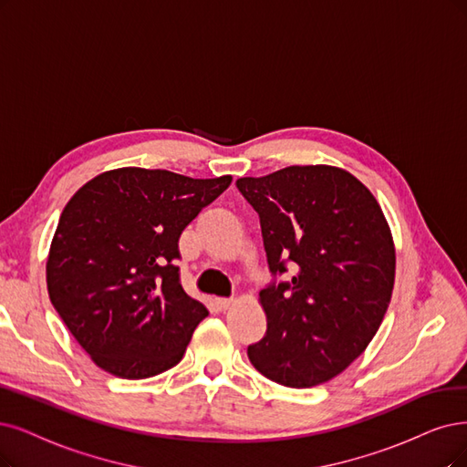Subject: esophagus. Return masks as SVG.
<instances>
[{"mask_svg":"<svg viewBox=\"0 0 467 467\" xmlns=\"http://www.w3.org/2000/svg\"><path fill=\"white\" fill-rule=\"evenodd\" d=\"M215 306H217V309H221V312H227V309L233 306V300L231 298H215Z\"/></svg>","mask_w":467,"mask_h":467,"instance_id":"1","label":"esophagus"}]
</instances>
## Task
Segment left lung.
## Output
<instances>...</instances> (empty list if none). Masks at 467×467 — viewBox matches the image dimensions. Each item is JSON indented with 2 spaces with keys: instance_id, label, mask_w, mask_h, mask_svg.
Returning <instances> with one entry per match:
<instances>
[{
  "instance_id": "obj_1",
  "label": "left lung",
  "mask_w": 467,
  "mask_h": 467,
  "mask_svg": "<svg viewBox=\"0 0 467 467\" xmlns=\"http://www.w3.org/2000/svg\"><path fill=\"white\" fill-rule=\"evenodd\" d=\"M260 215L269 271L292 281L260 292L265 337L248 347L271 381H331L368 348L392 296L396 252L375 196L348 171L292 165L236 181Z\"/></svg>"
}]
</instances>
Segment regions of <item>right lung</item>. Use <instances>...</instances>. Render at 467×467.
I'll list each match as a JSON object with an SVG mask.
<instances>
[{
	"mask_svg": "<svg viewBox=\"0 0 467 467\" xmlns=\"http://www.w3.org/2000/svg\"><path fill=\"white\" fill-rule=\"evenodd\" d=\"M231 181L120 167L67 202L49 246L47 292L98 368L148 379L182 359L207 309L181 286L179 238Z\"/></svg>",
	"mask_w": 467,
	"mask_h": 467,
	"instance_id": "add662e5",
	"label": "right lung"
}]
</instances>
